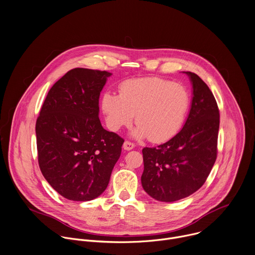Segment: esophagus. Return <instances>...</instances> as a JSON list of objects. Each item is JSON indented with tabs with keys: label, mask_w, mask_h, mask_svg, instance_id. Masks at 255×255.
Listing matches in <instances>:
<instances>
[{
	"label": "esophagus",
	"mask_w": 255,
	"mask_h": 255,
	"mask_svg": "<svg viewBox=\"0 0 255 255\" xmlns=\"http://www.w3.org/2000/svg\"><path fill=\"white\" fill-rule=\"evenodd\" d=\"M134 147V143H132V142H130V141H128V140H126L125 141V143H124V148L126 149V150H130V149H132Z\"/></svg>",
	"instance_id": "34e87169"
}]
</instances>
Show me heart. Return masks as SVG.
<instances>
[{
    "label": "heart",
    "instance_id": "1",
    "mask_svg": "<svg viewBox=\"0 0 255 255\" xmlns=\"http://www.w3.org/2000/svg\"><path fill=\"white\" fill-rule=\"evenodd\" d=\"M189 104L190 96L184 85L160 78H141L122 83L120 95L105 93L102 111L108 128L114 131L128 127L135 114L134 136L162 142L180 129Z\"/></svg>",
    "mask_w": 255,
    "mask_h": 255
}]
</instances>
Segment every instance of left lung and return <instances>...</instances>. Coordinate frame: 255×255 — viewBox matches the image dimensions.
<instances>
[{
	"mask_svg": "<svg viewBox=\"0 0 255 255\" xmlns=\"http://www.w3.org/2000/svg\"><path fill=\"white\" fill-rule=\"evenodd\" d=\"M192 84V102L182 128L168 141L142 148L141 184L158 201L172 202L189 196L208 177L217 157L219 110L207 85L185 72Z\"/></svg>",
	"mask_w": 255,
	"mask_h": 255,
	"instance_id": "left-lung-1",
	"label": "left lung"
}]
</instances>
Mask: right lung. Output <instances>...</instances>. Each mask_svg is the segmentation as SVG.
Listing matches in <instances>:
<instances>
[{
  "label": "right lung",
  "instance_id": "obj_1",
  "mask_svg": "<svg viewBox=\"0 0 255 255\" xmlns=\"http://www.w3.org/2000/svg\"><path fill=\"white\" fill-rule=\"evenodd\" d=\"M112 74L76 68L49 91L36 123L38 161L62 196L89 201L107 188L124 138L99 119L101 92Z\"/></svg>",
  "mask_w": 255,
  "mask_h": 255
}]
</instances>
